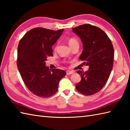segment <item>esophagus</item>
<instances>
[{"mask_svg": "<svg viewBox=\"0 0 130 130\" xmlns=\"http://www.w3.org/2000/svg\"><path fill=\"white\" fill-rule=\"evenodd\" d=\"M74 72L73 71H71V70H67V75H71V74H73Z\"/></svg>", "mask_w": 130, "mask_h": 130, "instance_id": "obj_1", "label": "esophagus"}]
</instances>
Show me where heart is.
I'll list each match as a JSON object with an SVG mask.
<instances>
[{
	"instance_id": "b5f03b06",
	"label": "heart",
	"mask_w": 130,
	"mask_h": 130,
	"mask_svg": "<svg viewBox=\"0 0 130 130\" xmlns=\"http://www.w3.org/2000/svg\"><path fill=\"white\" fill-rule=\"evenodd\" d=\"M68 43H69V45L70 47L72 45H73L74 44L78 43V42L76 39H75V38H70V39L68 40Z\"/></svg>"
}]
</instances>
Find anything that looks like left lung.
<instances>
[{
  "instance_id": "obj_1",
  "label": "left lung",
  "mask_w": 130,
  "mask_h": 130,
  "mask_svg": "<svg viewBox=\"0 0 130 130\" xmlns=\"http://www.w3.org/2000/svg\"><path fill=\"white\" fill-rule=\"evenodd\" d=\"M72 29L83 43V50L79 59L89 67L85 72L77 71L82 79L76 85V89L85 95L94 94L103 88L111 73L113 47L106 33L97 27L85 24Z\"/></svg>"
}]
</instances>
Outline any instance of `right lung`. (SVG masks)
<instances>
[{"instance_id": "add662e5", "label": "right lung", "mask_w": 130, "mask_h": 130, "mask_svg": "<svg viewBox=\"0 0 130 130\" xmlns=\"http://www.w3.org/2000/svg\"><path fill=\"white\" fill-rule=\"evenodd\" d=\"M63 31L38 27L27 32L19 41L17 60L19 73L27 88L40 97L54 95L60 80L67 75L64 70L49 69L45 62L53 56L52 46Z\"/></svg>"}]
</instances>
